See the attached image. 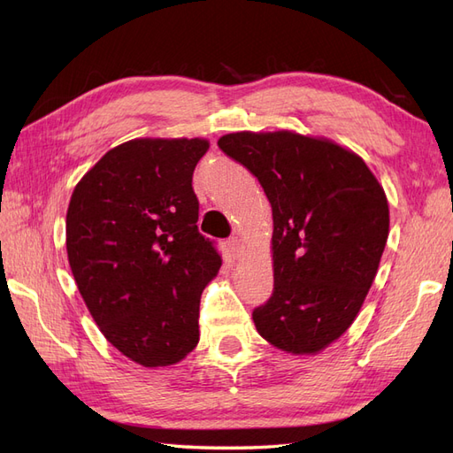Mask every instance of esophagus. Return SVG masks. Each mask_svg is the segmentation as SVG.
<instances>
[{
	"label": "esophagus",
	"instance_id": "esophagus-1",
	"mask_svg": "<svg viewBox=\"0 0 453 453\" xmlns=\"http://www.w3.org/2000/svg\"><path fill=\"white\" fill-rule=\"evenodd\" d=\"M228 251L232 253V257H236V258L242 257V253H243V243H242V240H240L238 236L228 240Z\"/></svg>",
	"mask_w": 453,
	"mask_h": 453
}]
</instances>
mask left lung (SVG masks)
<instances>
[{
  "mask_svg": "<svg viewBox=\"0 0 453 453\" xmlns=\"http://www.w3.org/2000/svg\"><path fill=\"white\" fill-rule=\"evenodd\" d=\"M217 145L243 164L272 205L273 291L258 334L315 355L344 334L372 285L389 234L383 187L353 150L291 130L236 132Z\"/></svg>",
  "mask_w": 453,
  "mask_h": 453,
  "instance_id": "8db88e82",
  "label": "left lung"
}]
</instances>
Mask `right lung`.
<instances>
[{"label":"right lung","instance_id":"add662e5","mask_svg":"<svg viewBox=\"0 0 453 453\" xmlns=\"http://www.w3.org/2000/svg\"><path fill=\"white\" fill-rule=\"evenodd\" d=\"M203 138H138L81 177L65 215L77 289L102 334L147 368L185 359L200 340V296L221 268L203 238L193 172Z\"/></svg>","mask_w":453,"mask_h":453}]
</instances>
